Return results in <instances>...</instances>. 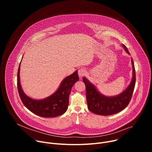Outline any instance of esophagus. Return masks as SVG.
Here are the masks:
<instances>
[{"label": "esophagus", "instance_id": "obj_1", "mask_svg": "<svg viewBox=\"0 0 152 152\" xmlns=\"http://www.w3.org/2000/svg\"><path fill=\"white\" fill-rule=\"evenodd\" d=\"M78 74L79 76V77H82L83 76L85 75L86 74V70L84 69H80L78 71Z\"/></svg>", "mask_w": 152, "mask_h": 152}]
</instances>
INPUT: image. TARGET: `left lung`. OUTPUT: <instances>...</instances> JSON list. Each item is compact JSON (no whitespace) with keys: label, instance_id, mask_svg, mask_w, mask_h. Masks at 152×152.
<instances>
[{"label":"left lung","instance_id":"obj_1","mask_svg":"<svg viewBox=\"0 0 152 152\" xmlns=\"http://www.w3.org/2000/svg\"><path fill=\"white\" fill-rule=\"evenodd\" d=\"M126 53L130 55L127 48L121 45ZM132 64V79L129 85L121 93L114 96H106L101 94L94 84L88 79L83 77V81L86 86V97L88 110L93 113L100 115H110L118 113L128 105L134 90L136 75L133 59H131Z\"/></svg>","mask_w":152,"mask_h":152}]
</instances>
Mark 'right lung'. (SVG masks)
Returning <instances> with one entry per match:
<instances>
[{"label":"right lung","instance_id":"add662e5","mask_svg":"<svg viewBox=\"0 0 152 152\" xmlns=\"http://www.w3.org/2000/svg\"><path fill=\"white\" fill-rule=\"evenodd\" d=\"M20 64L21 62L17 72V88L21 102L28 109L42 117H56L66 113L69 106L71 90L79 79L77 70L64 78L53 94L45 99L36 100L28 96L21 88L20 80Z\"/></svg>","mask_w":152,"mask_h":152}]
</instances>
